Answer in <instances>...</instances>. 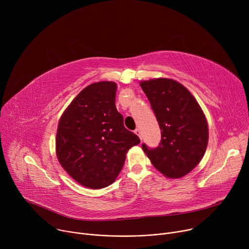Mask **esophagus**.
Returning a JSON list of instances; mask_svg holds the SVG:
<instances>
[{
    "mask_svg": "<svg viewBox=\"0 0 249 249\" xmlns=\"http://www.w3.org/2000/svg\"><path fill=\"white\" fill-rule=\"evenodd\" d=\"M134 132H135V134L140 138V140H141V141L143 140V135H142V132H141V130H140V129H136Z\"/></svg>",
    "mask_w": 249,
    "mask_h": 249,
    "instance_id": "obj_1",
    "label": "esophagus"
}]
</instances>
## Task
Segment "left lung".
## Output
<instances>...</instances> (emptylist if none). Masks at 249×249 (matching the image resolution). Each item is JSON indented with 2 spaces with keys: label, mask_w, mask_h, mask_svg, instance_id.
Masks as SVG:
<instances>
[{
  "label": "left lung",
  "mask_w": 249,
  "mask_h": 249,
  "mask_svg": "<svg viewBox=\"0 0 249 249\" xmlns=\"http://www.w3.org/2000/svg\"><path fill=\"white\" fill-rule=\"evenodd\" d=\"M159 122L161 140L152 149L142 145L153 165L168 178L189 173L202 160L208 145V124L195 97L180 83L153 79L140 84Z\"/></svg>",
  "instance_id": "left-lung-1"
}]
</instances>
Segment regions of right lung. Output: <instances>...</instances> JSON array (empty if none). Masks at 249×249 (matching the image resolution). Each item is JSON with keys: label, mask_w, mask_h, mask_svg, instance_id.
Segmentation results:
<instances>
[{"label": "right lung", "mask_w": 249, "mask_h": 249, "mask_svg": "<svg viewBox=\"0 0 249 249\" xmlns=\"http://www.w3.org/2000/svg\"><path fill=\"white\" fill-rule=\"evenodd\" d=\"M117 86L98 82L84 89L62 114L56 155L62 167L81 185L100 189L113 183L139 137L124 127L115 106Z\"/></svg>", "instance_id": "obj_1"}]
</instances>
